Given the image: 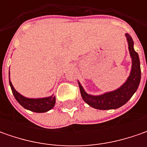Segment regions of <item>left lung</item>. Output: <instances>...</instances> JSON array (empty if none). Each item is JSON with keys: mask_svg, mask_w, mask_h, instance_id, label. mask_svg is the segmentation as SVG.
Segmentation results:
<instances>
[{"mask_svg": "<svg viewBox=\"0 0 147 147\" xmlns=\"http://www.w3.org/2000/svg\"><path fill=\"white\" fill-rule=\"evenodd\" d=\"M128 50L132 57V70L130 76L128 77L126 82L115 91L107 92L100 96H92L88 94L78 82L80 92L84 101L90 106L98 110H112L121 107L126 104L135 93L138 88L141 80V67L138 54L133 48V38L129 34H126Z\"/></svg>", "mask_w": 147, "mask_h": 147, "instance_id": "obj_1", "label": "left lung"}]
</instances>
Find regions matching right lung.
<instances>
[{
    "mask_svg": "<svg viewBox=\"0 0 147 147\" xmlns=\"http://www.w3.org/2000/svg\"><path fill=\"white\" fill-rule=\"evenodd\" d=\"M9 85H10L14 98L16 99V100L24 108H25L27 110H31L33 112H37V113H44V112H47L51 109H52L55 105V97L53 96L46 97V98H26L14 89L10 80H9Z\"/></svg>",
    "mask_w": 147,
    "mask_h": 147,
    "instance_id": "obj_1",
    "label": "right lung"
}]
</instances>
